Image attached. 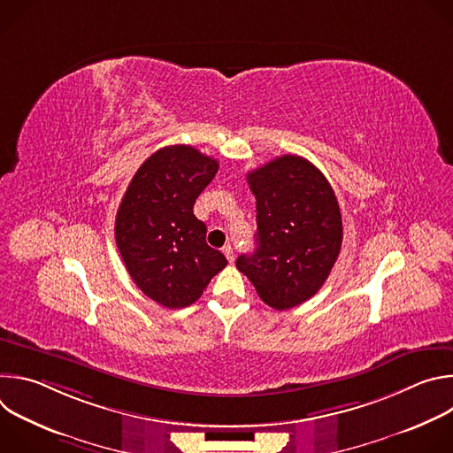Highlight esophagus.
<instances>
[{
  "mask_svg": "<svg viewBox=\"0 0 453 453\" xmlns=\"http://www.w3.org/2000/svg\"><path fill=\"white\" fill-rule=\"evenodd\" d=\"M222 252L226 254L227 262H229V264H233V260H234V250H233V247H231V245H226V247H222Z\"/></svg>",
  "mask_w": 453,
  "mask_h": 453,
  "instance_id": "34e87169",
  "label": "esophagus"
}]
</instances>
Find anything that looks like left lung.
I'll use <instances>...</instances> for the list:
<instances>
[{
	"mask_svg": "<svg viewBox=\"0 0 453 453\" xmlns=\"http://www.w3.org/2000/svg\"><path fill=\"white\" fill-rule=\"evenodd\" d=\"M256 197V249L236 269L274 310L308 301L328 280L342 245L334 188L308 159L281 156L247 173Z\"/></svg>",
	"mask_w": 453,
	"mask_h": 453,
	"instance_id": "obj_1",
	"label": "left lung"
}]
</instances>
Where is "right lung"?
<instances>
[{
    "instance_id": "add662e5",
    "label": "right lung",
    "mask_w": 453,
    "mask_h": 453,
    "mask_svg": "<svg viewBox=\"0 0 453 453\" xmlns=\"http://www.w3.org/2000/svg\"><path fill=\"white\" fill-rule=\"evenodd\" d=\"M217 170V159L189 145L159 149L138 168L118 208L114 236L127 273L165 308L196 303L227 265L193 215Z\"/></svg>"
}]
</instances>
